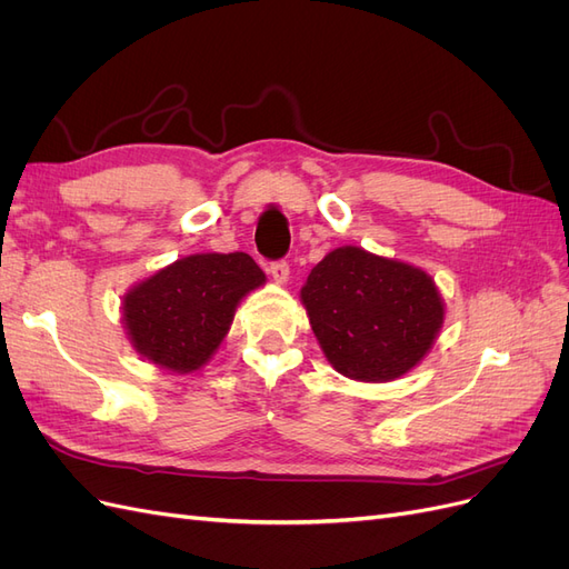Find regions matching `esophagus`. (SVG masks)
<instances>
[{
	"label": "esophagus",
	"mask_w": 569,
	"mask_h": 569,
	"mask_svg": "<svg viewBox=\"0 0 569 569\" xmlns=\"http://www.w3.org/2000/svg\"><path fill=\"white\" fill-rule=\"evenodd\" d=\"M270 274H272V280L278 282V284H287V280H289V263L287 261H274L270 266Z\"/></svg>",
	"instance_id": "1"
}]
</instances>
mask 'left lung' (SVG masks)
Segmentation results:
<instances>
[{
  "label": "left lung",
  "instance_id": "1",
  "mask_svg": "<svg viewBox=\"0 0 569 569\" xmlns=\"http://www.w3.org/2000/svg\"><path fill=\"white\" fill-rule=\"evenodd\" d=\"M313 335L332 368L358 382H391L432 349L446 306L422 268L339 247L301 287Z\"/></svg>",
  "mask_w": 569,
  "mask_h": 569
}]
</instances>
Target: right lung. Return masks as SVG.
I'll use <instances>...</instances> for the list:
<instances>
[{
    "label": "right lung",
    "instance_id": "1",
    "mask_svg": "<svg viewBox=\"0 0 569 569\" xmlns=\"http://www.w3.org/2000/svg\"><path fill=\"white\" fill-rule=\"evenodd\" d=\"M266 272L249 253H194L137 282L123 297L134 351L170 372H194L226 339L234 311Z\"/></svg>",
    "mask_w": 569,
    "mask_h": 569
}]
</instances>
